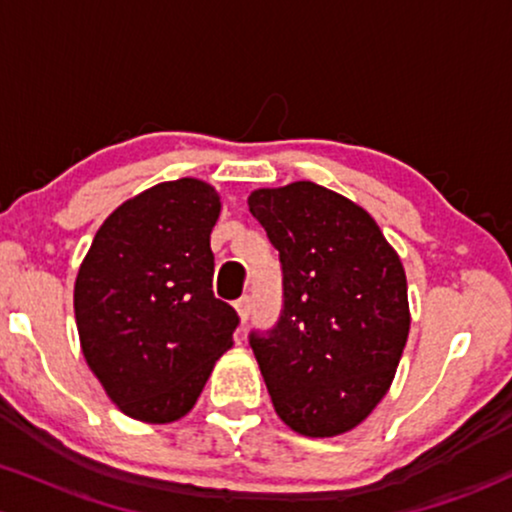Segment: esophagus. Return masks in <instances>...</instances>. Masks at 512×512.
I'll use <instances>...</instances> for the list:
<instances>
[{"label":"esophagus","mask_w":512,"mask_h":512,"mask_svg":"<svg viewBox=\"0 0 512 512\" xmlns=\"http://www.w3.org/2000/svg\"><path fill=\"white\" fill-rule=\"evenodd\" d=\"M236 310H238V317H240V322H245L250 317V310H252V301H250V296H243V298H238L236 301Z\"/></svg>","instance_id":"34e87169"}]
</instances>
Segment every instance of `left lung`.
<instances>
[{
    "mask_svg": "<svg viewBox=\"0 0 512 512\" xmlns=\"http://www.w3.org/2000/svg\"><path fill=\"white\" fill-rule=\"evenodd\" d=\"M248 207L284 274L279 322L250 332L276 414L308 438L351 431L390 390L409 337L399 255L366 209L310 180L255 190Z\"/></svg>",
    "mask_w": 512,
    "mask_h": 512,
    "instance_id": "1",
    "label": "left lung"
}]
</instances>
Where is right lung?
<instances>
[{"mask_svg":"<svg viewBox=\"0 0 512 512\" xmlns=\"http://www.w3.org/2000/svg\"><path fill=\"white\" fill-rule=\"evenodd\" d=\"M221 199L207 182H161L98 228L74 284L88 368L132 419L170 424L195 407L231 349L238 313L211 291Z\"/></svg>","mask_w":512,"mask_h":512,"instance_id":"right-lung-1","label":"right lung"}]
</instances>
